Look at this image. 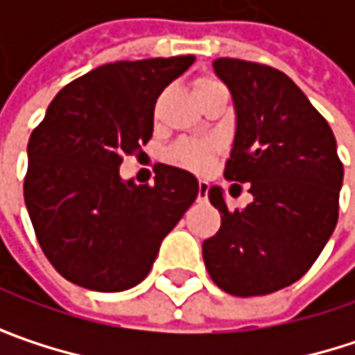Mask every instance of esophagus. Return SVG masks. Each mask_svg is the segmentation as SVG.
Segmentation results:
<instances>
[{
  "label": "esophagus",
  "mask_w": 355,
  "mask_h": 355,
  "mask_svg": "<svg viewBox=\"0 0 355 355\" xmlns=\"http://www.w3.org/2000/svg\"><path fill=\"white\" fill-rule=\"evenodd\" d=\"M207 191H209V187H207V182H205V180H199V191H197V201H205V199H207Z\"/></svg>",
  "instance_id": "1"
}]
</instances>
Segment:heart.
Returning <instances> with one entry per match:
<instances>
[{"label":"heart","mask_w":355,"mask_h":355,"mask_svg":"<svg viewBox=\"0 0 355 355\" xmlns=\"http://www.w3.org/2000/svg\"><path fill=\"white\" fill-rule=\"evenodd\" d=\"M211 88H224V86L216 80H201L197 84L195 92L199 94V92L211 90ZM211 154H214V146L207 141H180L168 152V158L175 164L184 166L189 171H203L209 164Z\"/></svg>","instance_id":"b5f03b06"}]
</instances>
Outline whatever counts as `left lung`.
Instances as JSON below:
<instances>
[{"instance_id":"left-lung-1","label":"left lung","mask_w":355,"mask_h":355,"mask_svg":"<svg viewBox=\"0 0 355 355\" xmlns=\"http://www.w3.org/2000/svg\"><path fill=\"white\" fill-rule=\"evenodd\" d=\"M214 69L236 108L224 177L248 182L252 201L232 211L209 189L222 226L203 241V261L224 292L265 296L298 282L333 234L343 164L329 123L284 71L230 57Z\"/></svg>"}]
</instances>
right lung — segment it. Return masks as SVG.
<instances>
[{
  "label": "right lung",
  "mask_w": 355,
  "mask_h": 355,
  "mask_svg": "<svg viewBox=\"0 0 355 355\" xmlns=\"http://www.w3.org/2000/svg\"><path fill=\"white\" fill-rule=\"evenodd\" d=\"M193 55L107 63L67 84L28 141L24 201L51 265L71 284L123 292L152 269L197 197V178L158 164L154 184L119 177L154 131L162 90Z\"/></svg>",
  "instance_id": "obj_1"
}]
</instances>
